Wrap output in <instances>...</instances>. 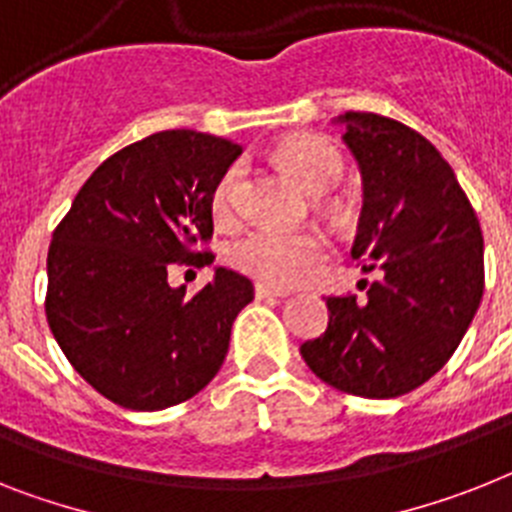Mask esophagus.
I'll return each instance as SVG.
<instances>
[{
    "label": "esophagus",
    "instance_id": "esophagus-1",
    "mask_svg": "<svg viewBox=\"0 0 512 512\" xmlns=\"http://www.w3.org/2000/svg\"><path fill=\"white\" fill-rule=\"evenodd\" d=\"M255 296H257V299H283V296H289V291L273 289V286L257 283V286H255Z\"/></svg>",
    "mask_w": 512,
    "mask_h": 512
}]
</instances>
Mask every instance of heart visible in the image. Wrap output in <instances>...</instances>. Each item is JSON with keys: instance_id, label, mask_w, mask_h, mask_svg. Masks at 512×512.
Instances as JSON below:
<instances>
[{"instance_id": "b5f03b06", "label": "heart", "mask_w": 512, "mask_h": 512, "mask_svg": "<svg viewBox=\"0 0 512 512\" xmlns=\"http://www.w3.org/2000/svg\"><path fill=\"white\" fill-rule=\"evenodd\" d=\"M281 161L309 192L322 195L333 190L343 176V158L330 140L320 135H294L281 145ZM244 166L239 161L223 171L213 187V216L231 221L236 216L242 192ZM330 247L317 231H278L255 229L236 239L229 249V260L236 270L257 278L265 286L289 289L307 281L328 260Z\"/></svg>"}]
</instances>
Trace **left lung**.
Instances as JSON below:
<instances>
[{
  "label": "left lung",
  "instance_id": "1",
  "mask_svg": "<svg viewBox=\"0 0 512 512\" xmlns=\"http://www.w3.org/2000/svg\"><path fill=\"white\" fill-rule=\"evenodd\" d=\"M364 205L351 255L367 294L328 296V328L302 343L307 367L362 398L411 393L445 367L484 294L479 218L440 150L395 119L346 111Z\"/></svg>",
  "mask_w": 512,
  "mask_h": 512
}]
</instances>
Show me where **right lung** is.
<instances>
[{"label":"right lung","mask_w":512,"mask_h":512,"mask_svg":"<svg viewBox=\"0 0 512 512\" xmlns=\"http://www.w3.org/2000/svg\"><path fill=\"white\" fill-rule=\"evenodd\" d=\"M239 153L216 135L156 132L106 158L54 229L49 328L80 377L122 409H169L200 393L255 296L226 268L195 296L169 286L171 263H213L197 244L213 236V187Z\"/></svg>","instance_id":"add662e5"}]
</instances>
